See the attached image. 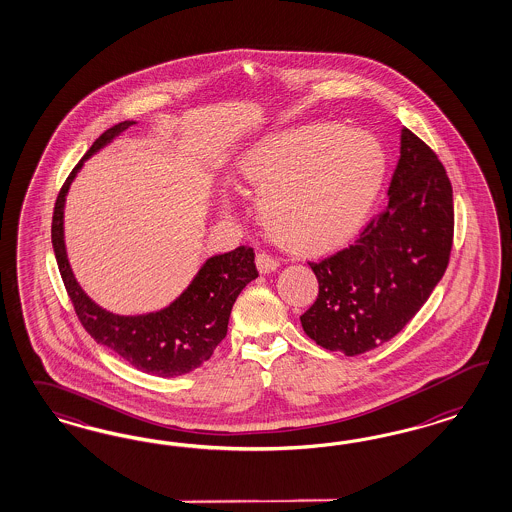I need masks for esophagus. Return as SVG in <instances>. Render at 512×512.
<instances>
[{"instance_id":"obj_1","label":"esophagus","mask_w":512,"mask_h":512,"mask_svg":"<svg viewBox=\"0 0 512 512\" xmlns=\"http://www.w3.org/2000/svg\"><path fill=\"white\" fill-rule=\"evenodd\" d=\"M255 263H257V268H259L261 274H270V272H274L279 266L278 259H274L272 255H268V253H264V251L257 255Z\"/></svg>"}]
</instances>
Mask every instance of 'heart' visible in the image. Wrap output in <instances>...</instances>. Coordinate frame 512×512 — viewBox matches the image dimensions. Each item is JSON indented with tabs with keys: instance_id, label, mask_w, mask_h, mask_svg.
I'll return each instance as SVG.
<instances>
[{
	"instance_id": "heart-1",
	"label": "heart",
	"mask_w": 512,
	"mask_h": 512,
	"mask_svg": "<svg viewBox=\"0 0 512 512\" xmlns=\"http://www.w3.org/2000/svg\"><path fill=\"white\" fill-rule=\"evenodd\" d=\"M385 152L368 131L300 125L255 142L236 163L259 191L268 234L295 253L340 248L372 208L385 178Z\"/></svg>"
}]
</instances>
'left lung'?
<instances>
[{"instance_id":"obj_1","label":"left lung","mask_w":512,"mask_h":512,"mask_svg":"<svg viewBox=\"0 0 512 512\" xmlns=\"http://www.w3.org/2000/svg\"><path fill=\"white\" fill-rule=\"evenodd\" d=\"M454 236L449 176L434 150L402 129L385 210L355 244L310 263L319 295L300 317L328 351L357 357L392 340L443 278Z\"/></svg>"}]
</instances>
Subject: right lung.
Listing matches in <instances>:
<instances>
[{"instance_id": "add662e5", "label": "right lung", "mask_w": 512, "mask_h": 512, "mask_svg": "<svg viewBox=\"0 0 512 512\" xmlns=\"http://www.w3.org/2000/svg\"><path fill=\"white\" fill-rule=\"evenodd\" d=\"M135 122L112 125L77 163L63 184L52 216V248L78 321L93 340L127 360L140 372L178 377L193 372L214 355L227 336L233 304L249 281L259 276L253 248L240 246L202 264L186 291L171 306L146 315H116L99 308L82 291L67 261L63 242V206L84 161Z\"/></svg>"}]
</instances>
